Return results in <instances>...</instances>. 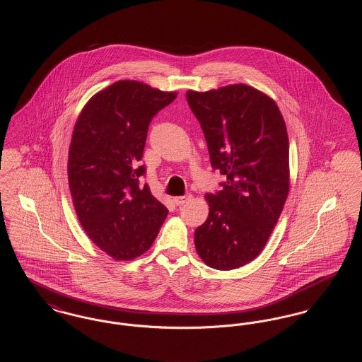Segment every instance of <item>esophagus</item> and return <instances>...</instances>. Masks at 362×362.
<instances>
[{
  "label": "esophagus",
  "mask_w": 362,
  "mask_h": 362,
  "mask_svg": "<svg viewBox=\"0 0 362 362\" xmlns=\"http://www.w3.org/2000/svg\"><path fill=\"white\" fill-rule=\"evenodd\" d=\"M190 199H192V194L187 193V194H184V196H177V197H174L173 202H174L177 206H181V204L189 202Z\"/></svg>",
  "instance_id": "34e87169"
}]
</instances>
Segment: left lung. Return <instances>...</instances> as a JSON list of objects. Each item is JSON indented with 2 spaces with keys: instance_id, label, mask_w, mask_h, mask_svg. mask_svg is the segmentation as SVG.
I'll return each mask as SVG.
<instances>
[{
  "instance_id": "obj_1",
  "label": "left lung",
  "mask_w": 362,
  "mask_h": 362,
  "mask_svg": "<svg viewBox=\"0 0 362 362\" xmlns=\"http://www.w3.org/2000/svg\"><path fill=\"white\" fill-rule=\"evenodd\" d=\"M214 170L226 177L207 193V221L194 230L202 260L215 269L245 266L266 247L288 193V137L274 99L247 84L188 91Z\"/></svg>"
}]
</instances>
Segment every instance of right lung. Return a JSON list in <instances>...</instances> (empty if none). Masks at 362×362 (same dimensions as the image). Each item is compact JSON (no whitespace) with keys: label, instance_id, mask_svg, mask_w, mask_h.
Returning <instances> with one entry per match:
<instances>
[{"label":"right lung","instance_id":"1","mask_svg":"<svg viewBox=\"0 0 362 362\" xmlns=\"http://www.w3.org/2000/svg\"><path fill=\"white\" fill-rule=\"evenodd\" d=\"M177 98L134 80L93 96L77 118L68 180L77 218L96 247L115 260L147 252L169 211L158 202L140 163L153 115Z\"/></svg>","mask_w":362,"mask_h":362}]
</instances>
